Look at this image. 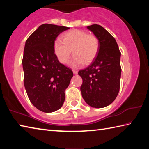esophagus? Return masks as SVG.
Segmentation results:
<instances>
[{"instance_id": "obj_1", "label": "esophagus", "mask_w": 149, "mask_h": 149, "mask_svg": "<svg viewBox=\"0 0 149 149\" xmlns=\"http://www.w3.org/2000/svg\"><path fill=\"white\" fill-rule=\"evenodd\" d=\"M72 71H73V73H74V74H77V70H73Z\"/></svg>"}]
</instances>
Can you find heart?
I'll return each mask as SVG.
<instances>
[{
	"mask_svg": "<svg viewBox=\"0 0 149 149\" xmlns=\"http://www.w3.org/2000/svg\"><path fill=\"white\" fill-rule=\"evenodd\" d=\"M99 49L97 37L89 35L79 29H72L63 35L62 41L56 39L54 42V51L58 60L63 64H66L72 53V64H88L97 56Z\"/></svg>",
	"mask_w": 149,
	"mask_h": 149,
	"instance_id": "heart-1",
	"label": "heart"
}]
</instances>
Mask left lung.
I'll use <instances>...</instances> for the list:
<instances>
[{
	"mask_svg": "<svg viewBox=\"0 0 149 149\" xmlns=\"http://www.w3.org/2000/svg\"><path fill=\"white\" fill-rule=\"evenodd\" d=\"M87 28L99 39V49L91 64L78 72L83 79L80 89L87 104L104 108L114 101L119 93L121 52L115 39L104 27L93 24Z\"/></svg>",
	"mask_w": 149,
	"mask_h": 149,
	"instance_id": "left-lung-1",
	"label": "left lung"
}]
</instances>
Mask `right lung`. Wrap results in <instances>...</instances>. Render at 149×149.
<instances>
[{"mask_svg":"<svg viewBox=\"0 0 149 149\" xmlns=\"http://www.w3.org/2000/svg\"><path fill=\"white\" fill-rule=\"evenodd\" d=\"M68 29L42 24L25 44L22 60L24 86L33 105L43 112H54L62 107L64 91L74 75L71 69L59 62L54 51L56 37Z\"/></svg>","mask_w":149,"mask_h":149,"instance_id":"1","label":"right lung"}]
</instances>
